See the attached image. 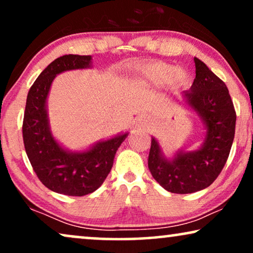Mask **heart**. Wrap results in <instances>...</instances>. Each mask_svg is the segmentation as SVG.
Returning <instances> with one entry per match:
<instances>
[{"instance_id":"b5f03b06","label":"heart","mask_w":253,"mask_h":253,"mask_svg":"<svg viewBox=\"0 0 253 253\" xmlns=\"http://www.w3.org/2000/svg\"><path fill=\"white\" fill-rule=\"evenodd\" d=\"M137 77L141 82L154 85H165L171 83L175 86H183L188 82V73L182 69H175L170 64L159 62L146 63L137 71Z\"/></svg>"}]
</instances>
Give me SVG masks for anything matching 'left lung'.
I'll return each mask as SVG.
<instances>
[{
	"label": "left lung",
	"instance_id": "obj_1",
	"mask_svg": "<svg viewBox=\"0 0 253 253\" xmlns=\"http://www.w3.org/2000/svg\"><path fill=\"white\" fill-rule=\"evenodd\" d=\"M195 77L183 98L207 128L201 148L178 150L171 160L152 137L148 168L156 182L174 194H190L206 189L220 174L229 158L236 128V111L229 89L215 73L195 57Z\"/></svg>",
	"mask_w": 253,
	"mask_h": 253
}]
</instances>
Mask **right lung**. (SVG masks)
Wrapping results in <instances>:
<instances>
[{"instance_id": "obj_1", "label": "right lung", "mask_w": 253, "mask_h": 253, "mask_svg": "<svg viewBox=\"0 0 253 253\" xmlns=\"http://www.w3.org/2000/svg\"><path fill=\"white\" fill-rule=\"evenodd\" d=\"M91 56L65 55L49 64L38 76L27 97L23 142L28 159L40 181L55 193L84 196L97 190L113 166L116 153L128 133L95 143L84 152L64 149L50 130L46 99L51 84L64 71L91 66Z\"/></svg>"}]
</instances>
